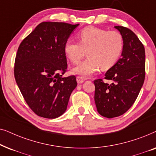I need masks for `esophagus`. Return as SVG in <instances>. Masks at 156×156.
I'll return each mask as SVG.
<instances>
[{
	"label": "esophagus",
	"instance_id": "obj_1",
	"mask_svg": "<svg viewBox=\"0 0 156 156\" xmlns=\"http://www.w3.org/2000/svg\"><path fill=\"white\" fill-rule=\"evenodd\" d=\"M76 82H77L78 84H82L84 82V79L82 77V76H77L76 77Z\"/></svg>",
	"mask_w": 156,
	"mask_h": 156
}]
</instances>
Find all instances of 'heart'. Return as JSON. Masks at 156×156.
I'll return each mask as SVG.
<instances>
[{
  "label": "heart",
  "instance_id": "1",
  "mask_svg": "<svg viewBox=\"0 0 156 156\" xmlns=\"http://www.w3.org/2000/svg\"><path fill=\"white\" fill-rule=\"evenodd\" d=\"M78 42L68 40L65 53L72 63L77 64L86 55L88 57L72 69L73 73L84 77L97 72L100 68L108 69L120 58L123 49L122 35L115 30L90 26L77 34Z\"/></svg>",
  "mask_w": 156,
  "mask_h": 156
}]
</instances>
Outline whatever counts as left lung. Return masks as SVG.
<instances>
[{
	"label": "left lung",
	"instance_id": "8db88e82",
	"mask_svg": "<svg viewBox=\"0 0 156 156\" xmlns=\"http://www.w3.org/2000/svg\"><path fill=\"white\" fill-rule=\"evenodd\" d=\"M123 40L121 57L105 74L104 79L114 81L108 84L101 79L94 81V101L97 112L111 119L127 112L137 99L145 80V48L133 31L115 26Z\"/></svg>",
	"mask_w": 156,
	"mask_h": 156
}]
</instances>
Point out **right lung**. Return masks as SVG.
I'll return each mask as SVG.
<instances>
[{"label":"right lung","mask_w":156,"mask_h":156,"mask_svg":"<svg viewBox=\"0 0 156 156\" xmlns=\"http://www.w3.org/2000/svg\"><path fill=\"white\" fill-rule=\"evenodd\" d=\"M80 24L43 22L21 42L15 60L16 83L29 107L37 116L55 119L67 110L77 86L67 69L65 42Z\"/></svg>","instance_id":"1"}]
</instances>
